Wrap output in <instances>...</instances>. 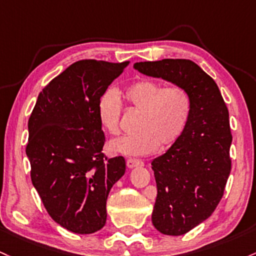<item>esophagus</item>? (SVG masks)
Instances as JSON below:
<instances>
[{
    "label": "esophagus",
    "instance_id": "esophagus-1",
    "mask_svg": "<svg viewBox=\"0 0 256 256\" xmlns=\"http://www.w3.org/2000/svg\"><path fill=\"white\" fill-rule=\"evenodd\" d=\"M126 165H128V169H134V168L137 166H143V162L138 159H128V162H126Z\"/></svg>",
    "mask_w": 256,
    "mask_h": 256
}]
</instances>
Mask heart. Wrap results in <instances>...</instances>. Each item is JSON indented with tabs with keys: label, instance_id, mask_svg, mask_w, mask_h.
Listing matches in <instances>:
<instances>
[{
	"label": "heart",
	"instance_id": "b5f03b06",
	"mask_svg": "<svg viewBox=\"0 0 256 256\" xmlns=\"http://www.w3.org/2000/svg\"><path fill=\"white\" fill-rule=\"evenodd\" d=\"M124 96L128 106L140 113L137 134L112 141L109 148L113 153L143 156L178 141L190 115V98L184 88L140 80L128 86ZM120 109L118 91L113 87L106 88L98 100L97 113L100 125L110 134H119Z\"/></svg>",
	"mask_w": 256,
	"mask_h": 256
}]
</instances>
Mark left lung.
I'll list each match as a JSON object with an SVG mask.
<instances>
[{"label":"left lung","instance_id":"obj_1","mask_svg":"<svg viewBox=\"0 0 256 256\" xmlns=\"http://www.w3.org/2000/svg\"><path fill=\"white\" fill-rule=\"evenodd\" d=\"M134 68L181 87L190 98L182 136L152 162L158 190L152 222L162 234L182 236L206 221L224 196L231 171L228 110L215 81L194 62H140Z\"/></svg>","mask_w":256,"mask_h":256}]
</instances>
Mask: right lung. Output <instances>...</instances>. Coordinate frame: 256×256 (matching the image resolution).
<instances>
[{
	"instance_id": "1",
	"label": "right lung",
	"mask_w": 256,
	"mask_h": 256,
	"mask_svg": "<svg viewBox=\"0 0 256 256\" xmlns=\"http://www.w3.org/2000/svg\"><path fill=\"white\" fill-rule=\"evenodd\" d=\"M128 66L102 60L72 64L38 94L28 122L32 181L50 218L78 234L103 228L106 199L125 174L122 156L102 153L98 100Z\"/></svg>"
}]
</instances>
